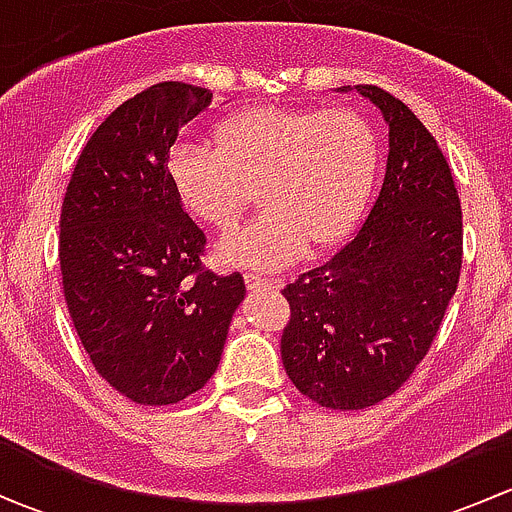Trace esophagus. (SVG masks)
I'll return each mask as SVG.
<instances>
[{"label": "esophagus", "instance_id": "obj_1", "mask_svg": "<svg viewBox=\"0 0 512 512\" xmlns=\"http://www.w3.org/2000/svg\"><path fill=\"white\" fill-rule=\"evenodd\" d=\"M245 282L250 289H265V287H277L275 280H270V277H262L257 275V272H245Z\"/></svg>", "mask_w": 512, "mask_h": 512}]
</instances>
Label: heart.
I'll return each mask as SVG.
<instances>
[{"label":"heart","instance_id":"heart-1","mask_svg":"<svg viewBox=\"0 0 512 512\" xmlns=\"http://www.w3.org/2000/svg\"><path fill=\"white\" fill-rule=\"evenodd\" d=\"M379 136L349 108L257 106L232 113L210 143H180L168 170L185 208L232 230L255 205L265 213L227 237V265L275 270L307 245H337L364 213L379 173Z\"/></svg>","mask_w":512,"mask_h":512}]
</instances>
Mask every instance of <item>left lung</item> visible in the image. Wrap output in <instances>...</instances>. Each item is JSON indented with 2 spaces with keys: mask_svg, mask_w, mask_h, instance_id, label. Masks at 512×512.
<instances>
[{
  "mask_svg": "<svg viewBox=\"0 0 512 512\" xmlns=\"http://www.w3.org/2000/svg\"><path fill=\"white\" fill-rule=\"evenodd\" d=\"M389 123V160L369 218L337 255L282 289V364L337 411L401 389L436 339L463 262L461 198L436 138L379 86H356Z\"/></svg>",
  "mask_w": 512,
  "mask_h": 512,
  "instance_id": "left-lung-1",
  "label": "left lung"
}]
</instances>
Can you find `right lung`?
<instances>
[{
	"mask_svg": "<svg viewBox=\"0 0 512 512\" xmlns=\"http://www.w3.org/2000/svg\"><path fill=\"white\" fill-rule=\"evenodd\" d=\"M210 101L180 81L128 98L89 138L61 205L71 322L98 376L141 406L178 404L208 384L245 297L240 272L203 265L205 232L168 170L180 128Z\"/></svg>",
	"mask_w": 512,
	"mask_h": 512,
	"instance_id": "obj_1",
	"label": "right lung"
}]
</instances>
